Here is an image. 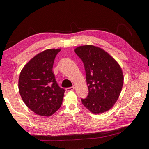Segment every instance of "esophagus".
<instances>
[{
	"label": "esophagus",
	"instance_id": "obj_1",
	"mask_svg": "<svg viewBox=\"0 0 149 149\" xmlns=\"http://www.w3.org/2000/svg\"><path fill=\"white\" fill-rule=\"evenodd\" d=\"M75 89V87L73 86L71 87H68V88H66V91H74Z\"/></svg>",
	"mask_w": 149,
	"mask_h": 149
}]
</instances>
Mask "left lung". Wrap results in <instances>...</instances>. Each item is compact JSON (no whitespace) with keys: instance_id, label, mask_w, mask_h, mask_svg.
I'll list each match as a JSON object with an SVG mask.
<instances>
[{"instance_id":"left-lung-1","label":"left lung","mask_w":149,"mask_h":149,"mask_svg":"<svg viewBox=\"0 0 149 149\" xmlns=\"http://www.w3.org/2000/svg\"><path fill=\"white\" fill-rule=\"evenodd\" d=\"M75 52L84 62L89 89L82 104L93 114L105 112L114 106L122 91L121 67L108 52L93 45L78 47Z\"/></svg>"}]
</instances>
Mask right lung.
I'll use <instances>...</instances> for the list:
<instances>
[{
	"label": "right lung",
	"mask_w": 149,
	"mask_h": 149,
	"mask_svg": "<svg viewBox=\"0 0 149 149\" xmlns=\"http://www.w3.org/2000/svg\"><path fill=\"white\" fill-rule=\"evenodd\" d=\"M61 49H47L27 63L19 74L21 97L30 110L50 116L61 107L65 90L58 85L53 72L55 57Z\"/></svg>",
	"instance_id": "1"
}]
</instances>
